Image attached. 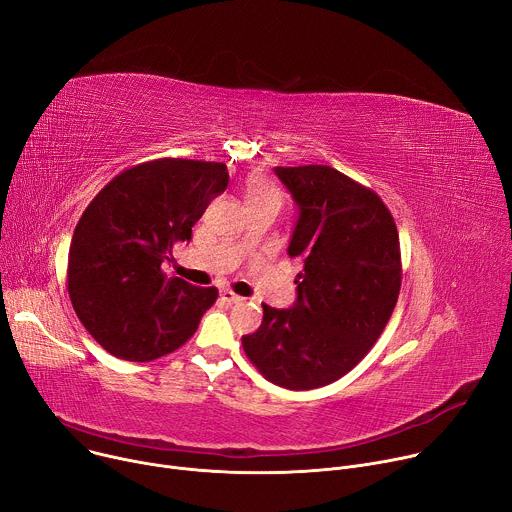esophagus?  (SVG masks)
Returning a JSON list of instances; mask_svg holds the SVG:
<instances>
[{
	"instance_id": "esophagus-1",
	"label": "esophagus",
	"mask_w": 512,
	"mask_h": 512,
	"mask_svg": "<svg viewBox=\"0 0 512 512\" xmlns=\"http://www.w3.org/2000/svg\"><path fill=\"white\" fill-rule=\"evenodd\" d=\"M220 300L226 304H239V302H243V296L235 294L232 290H220Z\"/></svg>"
}]
</instances>
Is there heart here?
I'll list each match as a JSON object with an SVG mask.
<instances>
[{
	"mask_svg": "<svg viewBox=\"0 0 512 512\" xmlns=\"http://www.w3.org/2000/svg\"><path fill=\"white\" fill-rule=\"evenodd\" d=\"M265 198H271V200H277L280 202V194H277V190L273 188V185L261 177V175H253L247 179V202L251 200H265Z\"/></svg>",
	"mask_w": 512,
	"mask_h": 512,
	"instance_id": "1",
	"label": "heart"
}]
</instances>
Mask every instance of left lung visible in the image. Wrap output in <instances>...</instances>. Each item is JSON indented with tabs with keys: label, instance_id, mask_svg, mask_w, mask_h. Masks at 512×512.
<instances>
[{
	"label": "left lung",
	"instance_id": "1",
	"mask_svg": "<svg viewBox=\"0 0 512 512\" xmlns=\"http://www.w3.org/2000/svg\"><path fill=\"white\" fill-rule=\"evenodd\" d=\"M275 175L300 208L288 253L304 269L296 304H263L243 349L271 384L312 390L343 378L384 333L402 284L400 241L382 198L345 173L302 165Z\"/></svg>",
	"mask_w": 512,
	"mask_h": 512
}]
</instances>
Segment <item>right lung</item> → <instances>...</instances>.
<instances>
[{
  "label": "right lung",
  "mask_w": 512,
  "mask_h": 512,
  "mask_svg": "<svg viewBox=\"0 0 512 512\" xmlns=\"http://www.w3.org/2000/svg\"><path fill=\"white\" fill-rule=\"evenodd\" d=\"M228 185L224 163L153 159L112 181L81 214L67 263V290L87 333L126 361H153L188 341L216 288L163 271L177 243Z\"/></svg>",
  "instance_id": "right-lung-1"
}]
</instances>
